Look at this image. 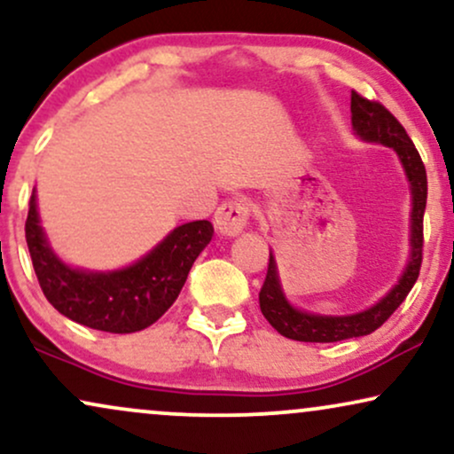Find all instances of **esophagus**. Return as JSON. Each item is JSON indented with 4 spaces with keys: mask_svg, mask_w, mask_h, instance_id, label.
Returning a JSON list of instances; mask_svg holds the SVG:
<instances>
[{
    "mask_svg": "<svg viewBox=\"0 0 454 454\" xmlns=\"http://www.w3.org/2000/svg\"><path fill=\"white\" fill-rule=\"evenodd\" d=\"M251 215L249 205L243 199H231L222 203L215 211V228L223 237H237L247 226Z\"/></svg>",
    "mask_w": 454,
    "mask_h": 454,
    "instance_id": "1",
    "label": "esophagus"
}]
</instances>
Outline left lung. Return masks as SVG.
<instances>
[{
	"label": "left lung",
	"instance_id": "left-lung-1",
	"mask_svg": "<svg viewBox=\"0 0 454 454\" xmlns=\"http://www.w3.org/2000/svg\"><path fill=\"white\" fill-rule=\"evenodd\" d=\"M351 120L359 137L393 147L406 168L408 182L412 185V255L400 283L372 309L351 317H321L294 309L283 296L275 260L270 255L264 286L260 289V310L281 336L292 338V340L336 342L345 340V338L372 334L406 300L408 292L419 279L420 264H423V215L425 205H427V173H425L419 150L408 137L400 120L393 116L383 103L365 99L355 90H351Z\"/></svg>",
	"mask_w": 454,
	"mask_h": 454
}]
</instances>
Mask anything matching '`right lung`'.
I'll list each match as a JSON object with an SVG mask.
<instances>
[{
    "label": "right lung",
    "instance_id": "right-lung-1",
    "mask_svg": "<svg viewBox=\"0 0 454 454\" xmlns=\"http://www.w3.org/2000/svg\"><path fill=\"white\" fill-rule=\"evenodd\" d=\"M211 237V222H190L175 228L129 269L84 272L65 266L48 247L37 220L35 190L25 222L27 247L48 302L75 324L109 334H130L160 319L177 300L194 260Z\"/></svg>",
    "mask_w": 454,
    "mask_h": 454
}]
</instances>
